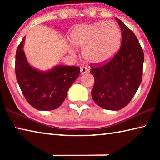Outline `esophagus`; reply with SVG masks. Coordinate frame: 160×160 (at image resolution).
<instances>
[{"label":"esophagus","instance_id":"esophagus-1","mask_svg":"<svg viewBox=\"0 0 160 160\" xmlns=\"http://www.w3.org/2000/svg\"><path fill=\"white\" fill-rule=\"evenodd\" d=\"M80 71H81V72H82V73H86V72H88V68H87L86 67L82 66V67H81Z\"/></svg>","mask_w":160,"mask_h":160}]
</instances>
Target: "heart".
Here are the masks:
<instances>
[{
  "label": "heart",
  "mask_w": 160,
  "mask_h": 160,
  "mask_svg": "<svg viewBox=\"0 0 160 160\" xmlns=\"http://www.w3.org/2000/svg\"><path fill=\"white\" fill-rule=\"evenodd\" d=\"M121 39L120 28L112 21L77 27L70 37L72 45L82 48L83 57L94 64L110 60L120 48Z\"/></svg>",
  "instance_id": "b5f03b06"
}]
</instances>
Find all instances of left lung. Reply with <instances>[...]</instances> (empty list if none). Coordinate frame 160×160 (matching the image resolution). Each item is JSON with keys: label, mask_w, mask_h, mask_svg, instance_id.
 <instances>
[{"label": "left lung", "mask_w": 160, "mask_h": 160, "mask_svg": "<svg viewBox=\"0 0 160 160\" xmlns=\"http://www.w3.org/2000/svg\"><path fill=\"white\" fill-rule=\"evenodd\" d=\"M122 42L115 56L106 63L90 64L94 77L92 97L100 107L119 110L125 107L141 83L144 53L136 36L116 18Z\"/></svg>", "instance_id": "left-lung-1"}]
</instances>
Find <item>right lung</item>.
Instances as JSON below:
<instances>
[{
	"instance_id": "1",
	"label": "right lung",
	"mask_w": 160,
	"mask_h": 160,
	"mask_svg": "<svg viewBox=\"0 0 160 160\" xmlns=\"http://www.w3.org/2000/svg\"><path fill=\"white\" fill-rule=\"evenodd\" d=\"M25 38L16 51L15 75L24 97L35 109L50 111L58 108L66 98L68 89L79 77L78 66H57L40 72L29 66L23 51Z\"/></svg>"
}]
</instances>
